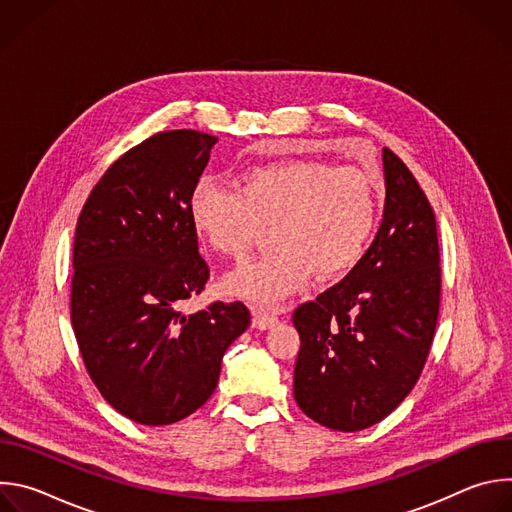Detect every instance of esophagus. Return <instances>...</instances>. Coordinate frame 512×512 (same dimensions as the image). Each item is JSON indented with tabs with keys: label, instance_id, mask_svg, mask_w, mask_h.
I'll list each match as a JSON object with an SVG mask.
<instances>
[{
	"label": "esophagus",
	"instance_id": "esophagus-1",
	"mask_svg": "<svg viewBox=\"0 0 512 512\" xmlns=\"http://www.w3.org/2000/svg\"><path fill=\"white\" fill-rule=\"evenodd\" d=\"M277 322V316L271 312H263L259 308H253V328L257 330H267Z\"/></svg>",
	"mask_w": 512,
	"mask_h": 512
}]
</instances>
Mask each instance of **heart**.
<instances>
[{
	"label": "heart",
	"mask_w": 512,
	"mask_h": 512,
	"mask_svg": "<svg viewBox=\"0 0 512 512\" xmlns=\"http://www.w3.org/2000/svg\"><path fill=\"white\" fill-rule=\"evenodd\" d=\"M190 218L214 251L239 261L273 227L277 249L223 281L231 296L273 306L314 275L332 281L360 263L377 229L379 190L360 168L294 158L249 168L241 190L200 178Z\"/></svg>",
	"instance_id": "obj_1"
}]
</instances>
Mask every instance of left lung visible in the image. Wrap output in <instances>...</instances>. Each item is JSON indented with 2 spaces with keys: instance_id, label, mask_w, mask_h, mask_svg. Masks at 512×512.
Instances as JSON below:
<instances>
[{
  "instance_id": "obj_1",
  "label": "left lung",
  "mask_w": 512,
  "mask_h": 512,
  "mask_svg": "<svg viewBox=\"0 0 512 512\" xmlns=\"http://www.w3.org/2000/svg\"><path fill=\"white\" fill-rule=\"evenodd\" d=\"M385 212L360 263L294 312L300 352L294 397L336 431L367 429L415 387L442 296L433 208L411 170L383 150Z\"/></svg>"
}]
</instances>
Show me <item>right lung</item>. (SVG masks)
<instances>
[{
	"label": "right lung",
	"instance_id": "obj_1",
	"mask_svg": "<svg viewBox=\"0 0 512 512\" xmlns=\"http://www.w3.org/2000/svg\"><path fill=\"white\" fill-rule=\"evenodd\" d=\"M216 141L194 129L143 139L109 166L77 221L72 330L99 393L141 425L202 407L227 348L251 324L243 302L180 310L210 277L190 196Z\"/></svg>",
	"mask_w": 512,
	"mask_h": 512
}]
</instances>
